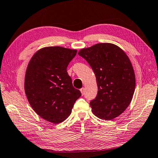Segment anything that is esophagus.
<instances>
[{
    "label": "esophagus",
    "instance_id": "esophagus-1",
    "mask_svg": "<svg viewBox=\"0 0 158 158\" xmlns=\"http://www.w3.org/2000/svg\"><path fill=\"white\" fill-rule=\"evenodd\" d=\"M81 92L82 95H84V94H85V88H84V87H82V88L81 89Z\"/></svg>",
    "mask_w": 158,
    "mask_h": 158
}]
</instances>
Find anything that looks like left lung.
I'll use <instances>...</instances> for the list:
<instances>
[{
	"instance_id": "1",
	"label": "left lung",
	"mask_w": 158,
	"mask_h": 158,
	"mask_svg": "<svg viewBox=\"0 0 158 158\" xmlns=\"http://www.w3.org/2000/svg\"><path fill=\"white\" fill-rule=\"evenodd\" d=\"M78 55L92 67L96 76L98 93L90 102L98 118L111 120L129 106L135 90L133 66L125 52L113 43H97L82 48Z\"/></svg>"
}]
</instances>
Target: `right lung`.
I'll list each match as a JSON object with an SVG mask.
<instances>
[{"label":"right lung","instance_id":"1","mask_svg":"<svg viewBox=\"0 0 158 158\" xmlns=\"http://www.w3.org/2000/svg\"><path fill=\"white\" fill-rule=\"evenodd\" d=\"M76 53V50L50 46L38 50L28 62L26 95L33 110L48 122L59 124L65 120L81 96L66 71Z\"/></svg>","mask_w":158,"mask_h":158}]
</instances>
